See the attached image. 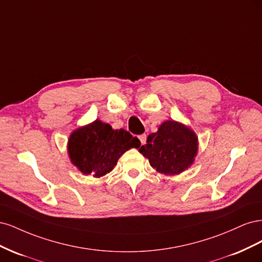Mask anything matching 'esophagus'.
<instances>
[{"instance_id": "esophagus-1", "label": "esophagus", "mask_w": 262, "mask_h": 262, "mask_svg": "<svg viewBox=\"0 0 262 262\" xmlns=\"http://www.w3.org/2000/svg\"><path fill=\"white\" fill-rule=\"evenodd\" d=\"M138 138H139V140H140V142H141V144H145V142H146V134H140V136H139Z\"/></svg>"}]
</instances>
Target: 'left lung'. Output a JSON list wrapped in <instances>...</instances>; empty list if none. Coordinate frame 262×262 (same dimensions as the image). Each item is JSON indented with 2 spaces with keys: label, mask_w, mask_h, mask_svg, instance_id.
<instances>
[{
  "label": "left lung",
  "mask_w": 262,
  "mask_h": 262,
  "mask_svg": "<svg viewBox=\"0 0 262 262\" xmlns=\"http://www.w3.org/2000/svg\"><path fill=\"white\" fill-rule=\"evenodd\" d=\"M139 150L157 171L177 175L193 163L198 139L186 125L169 120L164 122L157 132L149 134L146 144Z\"/></svg>",
  "instance_id": "1"
}]
</instances>
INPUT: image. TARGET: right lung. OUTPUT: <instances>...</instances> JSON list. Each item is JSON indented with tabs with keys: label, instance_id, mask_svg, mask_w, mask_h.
<instances>
[{
	"label": "right lung",
	"instance_id": "right-lung-1",
	"mask_svg": "<svg viewBox=\"0 0 262 262\" xmlns=\"http://www.w3.org/2000/svg\"><path fill=\"white\" fill-rule=\"evenodd\" d=\"M140 144L130 132L96 120L71 134L68 150L71 162L83 173L100 177L114 169L126 149Z\"/></svg>",
	"mask_w": 262,
	"mask_h": 262
}]
</instances>
